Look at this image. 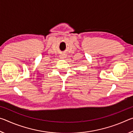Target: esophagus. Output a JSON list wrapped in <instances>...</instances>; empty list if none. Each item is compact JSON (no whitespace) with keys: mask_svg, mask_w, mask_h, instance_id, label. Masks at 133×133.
I'll use <instances>...</instances> for the list:
<instances>
[{"mask_svg":"<svg viewBox=\"0 0 133 133\" xmlns=\"http://www.w3.org/2000/svg\"><path fill=\"white\" fill-rule=\"evenodd\" d=\"M65 57H65V56H64V55L60 56V58H65Z\"/></svg>","mask_w":133,"mask_h":133,"instance_id":"34e87169","label":"esophagus"}]
</instances>
